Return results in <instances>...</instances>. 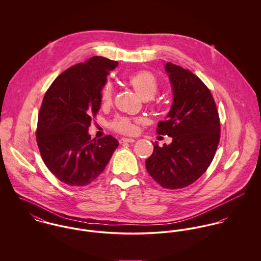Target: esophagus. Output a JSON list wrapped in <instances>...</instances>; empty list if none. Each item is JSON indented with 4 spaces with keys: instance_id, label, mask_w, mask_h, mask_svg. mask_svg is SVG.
<instances>
[{
    "instance_id": "34e87169",
    "label": "esophagus",
    "mask_w": 261,
    "mask_h": 261,
    "mask_svg": "<svg viewBox=\"0 0 261 261\" xmlns=\"http://www.w3.org/2000/svg\"><path fill=\"white\" fill-rule=\"evenodd\" d=\"M136 140L135 139H129V138H121L119 140L120 144H124V143H134Z\"/></svg>"
}]
</instances>
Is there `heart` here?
Instances as JSON below:
<instances>
[{
  "label": "heart",
  "instance_id": "obj_1",
  "mask_svg": "<svg viewBox=\"0 0 261 261\" xmlns=\"http://www.w3.org/2000/svg\"><path fill=\"white\" fill-rule=\"evenodd\" d=\"M128 82L136 92L144 99L149 100L155 96L159 91V81L156 77L149 71H139L128 76ZM113 87L111 82L106 83L101 90V101L108 105L112 101ZM112 128L122 134H134L136 132L135 121L124 116L116 117L112 123Z\"/></svg>",
  "mask_w": 261,
  "mask_h": 261
}]
</instances>
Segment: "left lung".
Segmentation results:
<instances>
[{"mask_svg":"<svg viewBox=\"0 0 261 261\" xmlns=\"http://www.w3.org/2000/svg\"><path fill=\"white\" fill-rule=\"evenodd\" d=\"M165 69L174 101L156 133L173 142L164 147L153 144L146 168L158 184L174 190L193 184L210 166L220 141V119L209 88L198 76L171 62Z\"/></svg>","mask_w":261,"mask_h":261,"instance_id":"8db88e82","label":"left lung"}]
</instances>
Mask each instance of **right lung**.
<instances>
[{"instance_id":"add662e5","label":"right lung","mask_w":261,"mask_h":261,"mask_svg":"<svg viewBox=\"0 0 261 261\" xmlns=\"http://www.w3.org/2000/svg\"><path fill=\"white\" fill-rule=\"evenodd\" d=\"M117 66L93 56L59 75L43 98L36 139L43 162L68 186H86L106 169L118 142L111 135L91 139L88 127L100 109L107 76Z\"/></svg>"}]
</instances>
